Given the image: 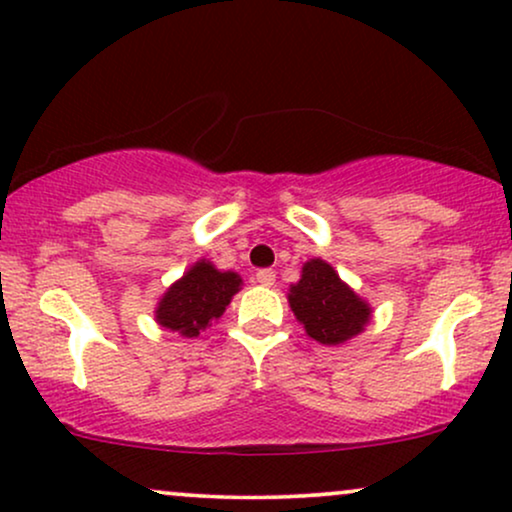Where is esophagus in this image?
<instances>
[{"label": "esophagus", "mask_w": 512, "mask_h": 512, "mask_svg": "<svg viewBox=\"0 0 512 512\" xmlns=\"http://www.w3.org/2000/svg\"><path fill=\"white\" fill-rule=\"evenodd\" d=\"M256 282L258 285H263V287H273L275 285V273L273 270H258L256 273Z\"/></svg>", "instance_id": "obj_1"}]
</instances>
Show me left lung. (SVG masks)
Here are the masks:
<instances>
[{
    "label": "left lung",
    "mask_w": 512,
    "mask_h": 512,
    "mask_svg": "<svg viewBox=\"0 0 512 512\" xmlns=\"http://www.w3.org/2000/svg\"><path fill=\"white\" fill-rule=\"evenodd\" d=\"M289 308L306 334L325 346H339L370 323L372 308L323 258H311L301 268L299 282L289 285Z\"/></svg>",
    "instance_id": "8db88e82"
}]
</instances>
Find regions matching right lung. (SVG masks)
Here are the masks:
<instances>
[{
    "label": "right lung",
    "instance_id": "add662e5",
    "mask_svg": "<svg viewBox=\"0 0 512 512\" xmlns=\"http://www.w3.org/2000/svg\"><path fill=\"white\" fill-rule=\"evenodd\" d=\"M239 289L242 277L235 270H218L211 261L199 258L163 292L154 320L163 330L192 339L216 323Z\"/></svg>",
    "mask_w": 512,
    "mask_h": 512
}]
</instances>
